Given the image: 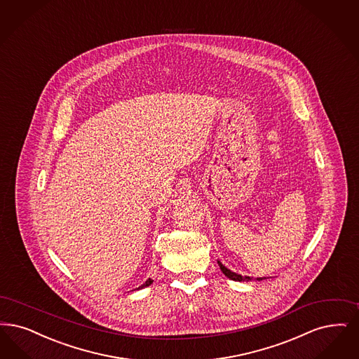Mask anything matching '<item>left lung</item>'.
Here are the masks:
<instances>
[{
	"mask_svg": "<svg viewBox=\"0 0 359 359\" xmlns=\"http://www.w3.org/2000/svg\"><path fill=\"white\" fill-rule=\"evenodd\" d=\"M217 264H219L222 273H224L231 280H235V282H250V280H252V278H250V276H243V275H241V273L231 271L220 260H217ZM263 279H266V278H257V280H263Z\"/></svg>",
	"mask_w": 359,
	"mask_h": 359,
	"instance_id": "1",
	"label": "left lung"
}]
</instances>
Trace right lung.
<instances>
[{
  "label": "right lung",
  "mask_w": 359,
  "mask_h": 359,
  "mask_svg": "<svg viewBox=\"0 0 359 359\" xmlns=\"http://www.w3.org/2000/svg\"><path fill=\"white\" fill-rule=\"evenodd\" d=\"M152 282H154V280L149 278V279H147V280H145V283H144V285H142L140 287H137L136 290H140V288H144V287H148L151 283H152Z\"/></svg>",
  "instance_id": "add662e5"
}]
</instances>
